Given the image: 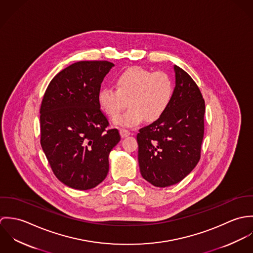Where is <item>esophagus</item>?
Wrapping results in <instances>:
<instances>
[{
    "mask_svg": "<svg viewBox=\"0 0 253 253\" xmlns=\"http://www.w3.org/2000/svg\"><path fill=\"white\" fill-rule=\"evenodd\" d=\"M120 134H121V136H122L123 138H125V137L130 135V131L127 130V129H126V128H121V129H120Z\"/></svg>",
    "mask_w": 253,
    "mask_h": 253,
    "instance_id": "34e87169",
    "label": "esophagus"
}]
</instances>
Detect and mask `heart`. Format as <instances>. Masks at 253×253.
<instances>
[{
    "label": "heart",
    "instance_id": "b5f03b06",
    "mask_svg": "<svg viewBox=\"0 0 253 253\" xmlns=\"http://www.w3.org/2000/svg\"><path fill=\"white\" fill-rule=\"evenodd\" d=\"M115 84L116 89L101 88L97 100L110 118H115L129 104V111L114 121L119 126H134L144 120L156 122L166 114L173 99V80L164 71L132 67L118 75Z\"/></svg>",
    "mask_w": 253,
    "mask_h": 253
}]
</instances>
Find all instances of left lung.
<instances>
[{"label":"left lung","mask_w":253,"mask_h":253,"mask_svg":"<svg viewBox=\"0 0 253 253\" xmlns=\"http://www.w3.org/2000/svg\"><path fill=\"white\" fill-rule=\"evenodd\" d=\"M172 102L158 121L139 129L138 163L145 180L168 187L184 179L201 159L206 105L196 82L174 66Z\"/></svg>","instance_id":"left-lung-1"}]
</instances>
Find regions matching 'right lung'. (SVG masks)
Returning a JSON list of instances; mask_svg holds the SVG:
<instances>
[{"label":"right lung","mask_w":253,"mask_h":253,"mask_svg":"<svg viewBox=\"0 0 253 253\" xmlns=\"http://www.w3.org/2000/svg\"><path fill=\"white\" fill-rule=\"evenodd\" d=\"M113 66L102 60L73 63L54 76L42 100V148L54 175L73 189L88 190L105 179L109 153L121 140L97 100Z\"/></svg>","instance_id":"right-lung-1"}]
</instances>
